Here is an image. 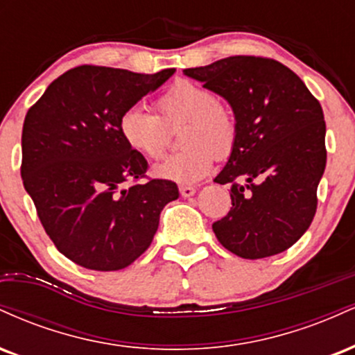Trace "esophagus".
<instances>
[{
	"instance_id": "obj_1",
	"label": "esophagus",
	"mask_w": 355,
	"mask_h": 355,
	"mask_svg": "<svg viewBox=\"0 0 355 355\" xmlns=\"http://www.w3.org/2000/svg\"><path fill=\"white\" fill-rule=\"evenodd\" d=\"M197 193V189H195V187H191V185H182L180 187V195L182 197H191V195H195Z\"/></svg>"
}]
</instances>
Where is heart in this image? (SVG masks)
Returning a JSON list of instances; mask_svg holds the SVG:
<instances>
[{"mask_svg":"<svg viewBox=\"0 0 355 355\" xmlns=\"http://www.w3.org/2000/svg\"><path fill=\"white\" fill-rule=\"evenodd\" d=\"M160 116L141 107H130L120 116V135L133 152L160 158L165 152L166 126L183 125L182 152L155 166L157 177L178 183L202 180L214 166L215 155L227 157L237 138V120L229 105L217 100L210 88L178 80L157 100Z\"/></svg>","mask_w":355,"mask_h":355,"instance_id":"b5f03b06","label":"heart"}]
</instances>
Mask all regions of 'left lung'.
Listing matches in <instances>:
<instances>
[{
  "instance_id": "1",
  "label": "left lung",
  "mask_w": 355,
  "mask_h": 355,
  "mask_svg": "<svg viewBox=\"0 0 355 355\" xmlns=\"http://www.w3.org/2000/svg\"><path fill=\"white\" fill-rule=\"evenodd\" d=\"M183 75L229 101L237 120L235 145L214 180L230 183L232 198L211 225L218 242L250 260L287 250L315 215L327 160L320 103L294 71L260 56H230Z\"/></svg>"
}]
</instances>
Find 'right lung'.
<instances>
[{"label":"right lung","mask_w":355,"mask_h":355,"mask_svg":"<svg viewBox=\"0 0 355 355\" xmlns=\"http://www.w3.org/2000/svg\"><path fill=\"white\" fill-rule=\"evenodd\" d=\"M175 68L141 75L120 68H73L28 110L21 178L55 247L89 270L128 267L152 243L160 214L177 200L170 180L145 177L144 155L120 135V116L160 88Z\"/></svg>","instance_id":"right-lung-1"}]
</instances>
